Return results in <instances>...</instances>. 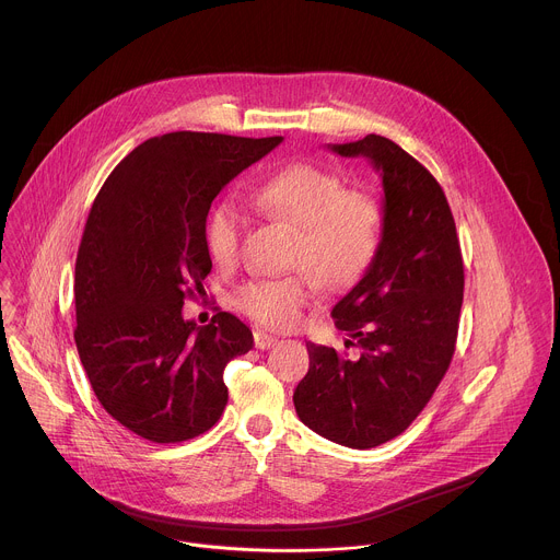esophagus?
Instances as JSON below:
<instances>
[{"label":"esophagus","mask_w":560,"mask_h":560,"mask_svg":"<svg viewBox=\"0 0 560 560\" xmlns=\"http://www.w3.org/2000/svg\"><path fill=\"white\" fill-rule=\"evenodd\" d=\"M277 343H279L277 337H270V335H266V332H261V330L255 332V346H257V350H270V348H275Z\"/></svg>","instance_id":"34e87169"}]
</instances>
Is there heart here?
<instances>
[{
    "label": "heart",
    "instance_id": "1",
    "mask_svg": "<svg viewBox=\"0 0 560 560\" xmlns=\"http://www.w3.org/2000/svg\"><path fill=\"white\" fill-rule=\"evenodd\" d=\"M250 201L264 214L296 228L288 264L299 272L253 279L232 294V303L264 328H294L314 299V280L330 292L350 290L378 253L383 236L378 201L363 190L346 188L328 168L290 164L253 186ZM242 225V208L232 199H221L210 210L203 234L217 264L236 259Z\"/></svg>",
    "mask_w": 560,
    "mask_h": 560
}]
</instances>
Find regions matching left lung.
I'll return each mask as SVG.
<instances>
[{"instance_id":"8db88e82","label":"left lung","mask_w":560,"mask_h":560,"mask_svg":"<svg viewBox=\"0 0 560 560\" xmlns=\"http://www.w3.org/2000/svg\"><path fill=\"white\" fill-rule=\"evenodd\" d=\"M330 150L381 173L383 236L365 277L332 307L359 357L305 343L310 368L292 398L316 434L370 450L410 428L450 368L463 257L445 192L412 154L381 135Z\"/></svg>"}]
</instances>
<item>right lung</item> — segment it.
<instances>
[{
    "mask_svg": "<svg viewBox=\"0 0 560 560\" xmlns=\"http://www.w3.org/2000/svg\"><path fill=\"white\" fill-rule=\"evenodd\" d=\"M283 137L168 132L137 145L102 186L74 264V343L104 410L152 443L208 432L225 410L228 361L253 348L230 312L186 322L212 270L214 197Z\"/></svg>",
    "mask_w": 560,
    "mask_h": 560,
    "instance_id": "1",
    "label": "right lung"
}]
</instances>
